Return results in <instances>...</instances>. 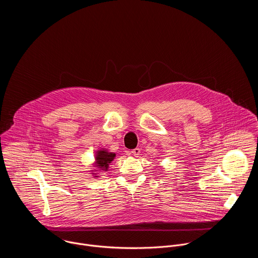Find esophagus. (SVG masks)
Masks as SVG:
<instances>
[{
    "label": "esophagus",
    "mask_w": 258,
    "mask_h": 258,
    "mask_svg": "<svg viewBox=\"0 0 258 258\" xmlns=\"http://www.w3.org/2000/svg\"><path fill=\"white\" fill-rule=\"evenodd\" d=\"M140 152H141L140 149H139V148H136V149L130 151V155H132V156H134V157H138V155H140Z\"/></svg>",
    "instance_id": "34e87169"
}]
</instances>
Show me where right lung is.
<instances>
[{
    "instance_id": "right-lung-1",
    "label": "right lung",
    "mask_w": 258,
    "mask_h": 258,
    "mask_svg": "<svg viewBox=\"0 0 258 258\" xmlns=\"http://www.w3.org/2000/svg\"><path fill=\"white\" fill-rule=\"evenodd\" d=\"M115 157H116L115 153L109 152L105 148L97 150L94 156V163L92 164L94 168L90 171L91 175L94 178H97L99 177L98 176L99 173H96V172H106L109 168V164L114 160Z\"/></svg>"
}]
</instances>
